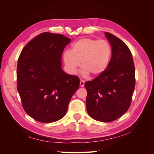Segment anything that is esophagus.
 I'll return each mask as SVG.
<instances>
[{
	"instance_id": "obj_1",
	"label": "esophagus",
	"mask_w": 154,
	"mask_h": 154,
	"mask_svg": "<svg viewBox=\"0 0 154 154\" xmlns=\"http://www.w3.org/2000/svg\"><path fill=\"white\" fill-rule=\"evenodd\" d=\"M84 84H85V82H84V81L82 80H80V87H84Z\"/></svg>"
}]
</instances>
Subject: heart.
<instances>
[{
  "instance_id": "heart-1",
  "label": "heart",
  "mask_w": 154,
  "mask_h": 154,
  "mask_svg": "<svg viewBox=\"0 0 154 154\" xmlns=\"http://www.w3.org/2000/svg\"><path fill=\"white\" fill-rule=\"evenodd\" d=\"M112 57V48L106 40L89 38H82L74 42L71 51H65L63 59L67 71L75 74L81 66L85 76H100L108 68Z\"/></svg>"
}]
</instances>
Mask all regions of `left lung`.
I'll return each mask as SVG.
<instances>
[{"label": "left lung", "mask_w": 154, "mask_h": 154, "mask_svg": "<svg viewBox=\"0 0 154 154\" xmlns=\"http://www.w3.org/2000/svg\"><path fill=\"white\" fill-rule=\"evenodd\" d=\"M105 35L112 47L108 68L92 81L85 83L87 91L86 106L92 118L111 122L126 113L135 89V67L131 51L114 35Z\"/></svg>", "instance_id": "obj_1"}]
</instances>
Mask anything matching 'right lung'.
I'll return each instance as SVG.
<instances>
[{
	"label": "right lung",
	"mask_w": 154,
	"mask_h": 154,
	"mask_svg": "<svg viewBox=\"0 0 154 154\" xmlns=\"http://www.w3.org/2000/svg\"><path fill=\"white\" fill-rule=\"evenodd\" d=\"M71 39L45 32L23 48L18 60L17 91L26 112L49 123L64 117L80 79L62 69V54Z\"/></svg>",
	"instance_id": "obj_1"
}]
</instances>
